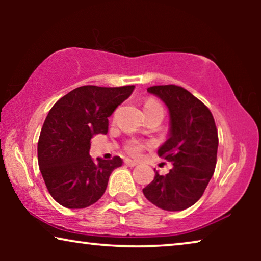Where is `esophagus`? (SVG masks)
I'll use <instances>...</instances> for the list:
<instances>
[{
    "instance_id": "34e87169",
    "label": "esophagus",
    "mask_w": 261,
    "mask_h": 261,
    "mask_svg": "<svg viewBox=\"0 0 261 261\" xmlns=\"http://www.w3.org/2000/svg\"><path fill=\"white\" fill-rule=\"evenodd\" d=\"M124 164H126V165L129 166V167H134V166L138 165L137 162H134V160H130V159H124Z\"/></svg>"
}]
</instances>
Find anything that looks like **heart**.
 <instances>
[{
    "instance_id": "obj_1",
    "label": "heart",
    "mask_w": 261,
    "mask_h": 261,
    "mask_svg": "<svg viewBox=\"0 0 261 261\" xmlns=\"http://www.w3.org/2000/svg\"><path fill=\"white\" fill-rule=\"evenodd\" d=\"M152 108H162L160 105L154 99H148L145 103V109H152ZM146 148V144L139 140H130L126 144V151L132 155H139L140 153Z\"/></svg>"
}]
</instances>
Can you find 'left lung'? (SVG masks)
Wrapping results in <instances>:
<instances>
[{
	"label": "left lung",
	"mask_w": 261,
	"mask_h": 261,
	"mask_svg": "<svg viewBox=\"0 0 261 261\" xmlns=\"http://www.w3.org/2000/svg\"><path fill=\"white\" fill-rule=\"evenodd\" d=\"M165 103L170 112L169 139L159 156L172 163L170 172L142 189L145 197L160 209L180 212L202 197L216 166L219 135L213 114L204 103L178 85L147 89Z\"/></svg>",
	"instance_id": "8db88e82"
}]
</instances>
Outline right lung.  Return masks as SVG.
Returning a JSON list of instances; mask_svg holds the SVG:
<instances>
[{"label": "right lung", "mask_w": 261, "mask_h": 261, "mask_svg": "<svg viewBox=\"0 0 261 261\" xmlns=\"http://www.w3.org/2000/svg\"><path fill=\"white\" fill-rule=\"evenodd\" d=\"M134 88L84 85L63 96L48 112L38 141V163L49 195L59 204L87 208L105 194L110 174L122 159L94 162L89 154L90 140L107 134L108 117Z\"/></svg>", "instance_id": "right-lung-1"}]
</instances>
